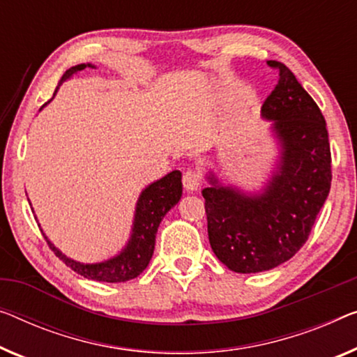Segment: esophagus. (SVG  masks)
Masks as SVG:
<instances>
[{
	"label": "esophagus",
	"mask_w": 357,
	"mask_h": 357,
	"mask_svg": "<svg viewBox=\"0 0 357 357\" xmlns=\"http://www.w3.org/2000/svg\"><path fill=\"white\" fill-rule=\"evenodd\" d=\"M183 184L188 190H195L202 185V174L194 168L185 169L183 174Z\"/></svg>",
	"instance_id": "1"
}]
</instances>
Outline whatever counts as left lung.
Returning <instances> with one entry per match:
<instances>
[{"instance_id":"8db88e82","label":"left lung","mask_w":357,"mask_h":357,"mask_svg":"<svg viewBox=\"0 0 357 357\" xmlns=\"http://www.w3.org/2000/svg\"><path fill=\"white\" fill-rule=\"evenodd\" d=\"M279 79L263 102L284 146L268 190L245 197L221 188L202 190L213 252L234 273L252 274L285 263L305 245L331 192L332 155L326 120L285 63L268 61Z\"/></svg>"}]
</instances>
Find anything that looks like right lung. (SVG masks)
Instances as JSON below:
<instances>
[{"label": "right lung", "instance_id": "add662e5", "mask_svg": "<svg viewBox=\"0 0 357 357\" xmlns=\"http://www.w3.org/2000/svg\"><path fill=\"white\" fill-rule=\"evenodd\" d=\"M86 67L84 63L77 67L68 68L63 73L62 79L70 78L77 72L83 70ZM56 93V91H54ZM50 102V100H47ZM46 102V104H47ZM183 194V183H181V173L172 172L167 176L162 178L157 183L149 185V188L141 194L139 202L136 206V218H135V229H132L131 241L128 247L121 252L119 257L109 259L105 263L99 264H82L73 261L62 255L52 243L47 241V245L54 252L59 259H62L68 268H72L77 274L83 278L99 280V282H126L139 275L142 271L147 268L151 261L153 247H155V234L157 227L167 215V211L174 206Z\"/></svg>", "mask_w": 357, "mask_h": 357}]
</instances>
